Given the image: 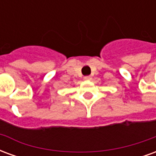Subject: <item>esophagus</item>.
Returning a JSON list of instances; mask_svg holds the SVG:
<instances>
[{
  "label": "esophagus",
  "instance_id": "esophagus-1",
  "mask_svg": "<svg viewBox=\"0 0 156 156\" xmlns=\"http://www.w3.org/2000/svg\"><path fill=\"white\" fill-rule=\"evenodd\" d=\"M83 78H84V80H87V81H88V80H91L92 77L91 76H85Z\"/></svg>",
  "mask_w": 156,
  "mask_h": 156
}]
</instances>
